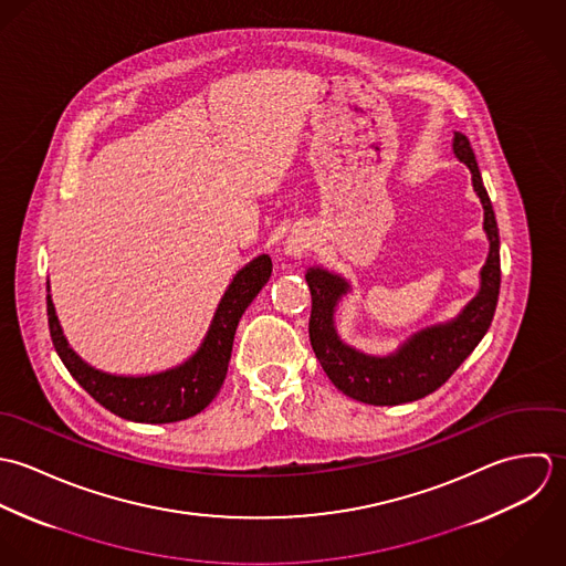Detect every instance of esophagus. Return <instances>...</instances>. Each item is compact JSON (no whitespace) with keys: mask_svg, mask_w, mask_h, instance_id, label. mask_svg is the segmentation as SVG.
Masks as SVG:
<instances>
[{"mask_svg":"<svg viewBox=\"0 0 566 566\" xmlns=\"http://www.w3.org/2000/svg\"><path fill=\"white\" fill-rule=\"evenodd\" d=\"M308 249H311V235H308L306 231L295 229V231L289 233V238H286V242H284V253H286V258H291V260H302Z\"/></svg>","mask_w":566,"mask_h":566,"instance_id":"34e87169","label":"esophagus"}]
</instances>
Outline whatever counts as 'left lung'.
Listing matches in <instances>:
<instances>
[{
  "mask_svg": "<svg viewBox=\"0 0 566 566\" xmlns=\"http://www.w3.org/2000/svg\"><path fill=\"white\" fill-rule=\"evenodd\" d=\"M452 153L472 175V188L483 206V231L490 242L485 264L479 273V291L457 317L413 333L385 356L367 354L340 339L335 324L337 306L352 291L349 282L324 266H311L306 271L313 295L311 345L335 387L358 402L391 407L433 394L470 356L492 324L501 286L499 227L472 146L459 130L452 137Z\"/></svg>",
  "mask_w": 566,
  "mask_h": 566,
  "instance_id": "obj_1",
  "label": "left lung"
}]
</instances>
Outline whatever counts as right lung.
Instances as JSON below:
<instances>
[{"instance_id":"add662e5","label":"right lung","mask_w":566,"mask_h":566,"mask_svg":"<svg viewBox=\"0 0 566 566\" xmlns=\"http://www.w3.org/2000/svg\"><path fill=\"white\" fill-rule=\"evenodd\" d=\"M271 271L273 262L266 253L247 262L227 286L199 349L164 371L124 376L103 371L83 360L65 339L52 295L48 293V324L54 349L76 382L115 416L144 424L188 420L201 413L221 391L238 322L269 282Z\"/></svg>"}]
</instances>
